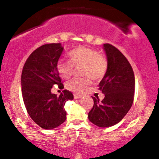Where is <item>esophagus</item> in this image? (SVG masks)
<instances>
[{
  "label": "esophagus",
  "mask_w": 159,
  "mask_h": 159,
  "mask_svg": "<svg viewBox=\"0 0 159 159\" xmlns=\"http://www.w3.org/2000/svg\"><path fill=\"white\" fill-rule=\"evenodd\" d=\"M82 96H81V95H78V94H75L74 95V98H75V99H78V98H81Z\"/></svg>",
  "instance_id": "34e87169"
}]
</instances>
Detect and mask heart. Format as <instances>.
<instances>
[{"mask_svg":"<svg viewBox=\"0 0 159 159\" xmlns=\"http://www.w3.org/2000/svg\"><path fill=\"white\" fill-rule=\"evenodd\" d=\"M69 61H60L57 69L63 78H70L75 69L82 68L80 71L84 78H73L66 83V87L69 90L78 94H82L91 84V79L98 81L106 74L108 63L103 54H99L93 48L80 46L71 51L68 54Z\"/></svg>","mask_w":159,"mask_h":159,"instance_id":"obj_1","label":"heart"}]
</instances>
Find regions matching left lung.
<instances>
[{"label": "left lung", "instance_id": "obj_1", "mask_svg": "<svg viewBox=\"0 0 159 159\" xmlns=\"http://www.w3.org/2000/svg\"><path fill=\"white\" fill-rule=\"evenodd\" d=\"M108 67L100 81L99 90L105 94L100 101L93 97V107L88 114L91 123L98 127H110L123 119L130 110L134 94V75L125 56L114 45H103Z\"/></svg>", "mask_w": 159, "mask_h": 159}]
</instances>
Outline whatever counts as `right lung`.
Returning a JSON list of instances; mask_svg holds the SVG:
<instances>
[{"mask_svg": "<svg viewBox=\"0 0 159 159\" xmlns=\"http://www.w3.org/2000/svg\"><path fill=\"white\" fill-rule=\"evenodd\" d=\"M63 51L61 43L42 45L28 57L21 73V93L27 113L45 129H53L64 123L65 103L73 99V94L67 90L59 96L52 93L56 85L61 90L64 87L57 69Z\"/></svg>", "mask_w": 159, "mask_h": 159, "instance_id": "right-lung-1", "label": "right lung"}]
</instances>
